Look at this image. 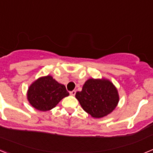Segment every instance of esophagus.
<instances>
[{
  "mask_svg": "<svg viewBox=\"0 0 153 153\" xmlns=\"http://www.w3.org/2000/svg\"><path fill=\"white\" fill-rule=\"evenodd\" d=\"M70 95H71V96H75L76 91H75V90H73V91L70 92Z\"/></svg>",
  "mask_w": 153,
  "mask_h": 153,
  "instance_id": "obj_1",
  "label": "esophagus"
}]
</instances>
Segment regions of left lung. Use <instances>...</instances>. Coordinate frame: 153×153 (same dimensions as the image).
<instances>
[{"mask_svg":"<svg viewBox=\"0 0 153 153\" xmlns=\"http://www.w3.org/2000/svg\"><path fill=\"white\" fill-rule=\"evenodd\" d=\"M76 98L84 111L93 118H102L116 109L120 100L118 90L109 79L90 78L85 82Z\"/></svg>","mask_w":153,"mask_h":153,"instance_id":"left-lung-1","label":"left lung"}]
</instances>
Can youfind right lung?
<instances>
[{
    "mask_svg": "<svg viewBox=\"0 0 153 153\" xmlns=\"http://www.w3.org/2000/svg\"><path fill=\"white\" fill-rule=\"evenodd\" d=\"M69 96L63 84L59 83L52 76H41L28 87L27 97L31 106L40 111H48Z\"/></svg>",
    "mask_w": 153,
    "mask_h": 153,
    "instance_id": "1",
    "label": "right lung"
}]
</instances>
